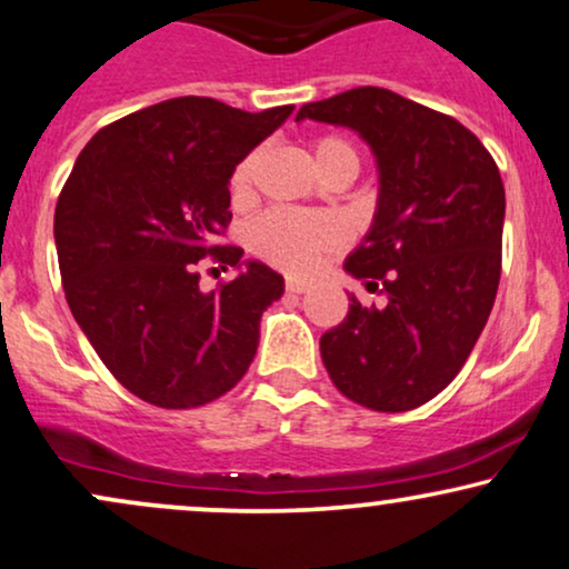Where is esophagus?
I'll return each mask as SVG.
<instances>
[{
    "mask_svg": "<svg viewBox=\"0 0 569 569\" xmlns=\"http://www.w3.org/2000/svg\"><path fill=\"white\" fill-rule=\"evenodd\" d=\"M307 289H310V286H307L305 280H297V278L286 280V291H289V293H305Z\"/></svg>",
    "mask_w": 569,
    "mask_h": 569,
    "instance_id": "esophagus-1",
    "label": "esophagus"
}]
</instances>
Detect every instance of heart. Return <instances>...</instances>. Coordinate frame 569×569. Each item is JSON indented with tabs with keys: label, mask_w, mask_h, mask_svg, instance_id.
Instances as JSON below:
<instances>
[{
	"label": "heart",
	"mask_w": 569,
	"mask_h": 569,
	"mask_svg": "<svg viewBox=\"0 0 569 569\" xmlns=\"http://www.w3.org/2000/svg\"><path fill=\"white\" fill-rule=\"evenodd\" d=\"M315 161L326 177L350 169L358 174L360 153L350 140L337 134H323L312 142ZM262 153L251 150L236 163L230 174V196L232 201H246L254 188V177ZM347 232L345 224L331 214H305V211L272 209L254 219L249 228V249L259 259L280 267V270L293 272V276H307L318 267L320 257L328 251H337L345 246Z\"/></svg>",
	"instance_id": "heart-1"
}]
</instances>
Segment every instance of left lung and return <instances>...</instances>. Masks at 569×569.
Masks as SVG:
<instances>
[{
  "label": "left lung",
  "instance_id": "left-lung-1",
  "mask_svg": "<svg viewBox=\"0 0 569 569\" xmlns=\"http://www.w3.org/2000/svg\"><path fill=\"white\" fill-rule=\"evenodd\" d=\"M305 119L355 129L379 167L371 230L345 270L385 305L350 297L347 318L320 337V358L358 406L413 410L456 379L488 323L501 280V172L453 116L392 89L307 102Z\"/></svg>",
  "mask_w": 569,
  "mask_h": 569
}]
</instances>
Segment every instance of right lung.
I'll return each mask as SVG.
<instances>
[{
  "instance_id": "right-lung-1",
  "label": "right lung",
  "mask_w": 569,
  "mask_h": 569,
  "mask_svg": "<svg viewBox=\"0 0 569 569\" xmlns=\"http://www.w3.org/2000/svg\"><path fill=\"white\" fill-rule=\"evenodd\" d=\"M293 106L249 113L211 98L156 102L87 142L54 207L66 302L119 385L150 406L184 410L230 392L249 371L262 312L283 276L262 262L201 291L203 257L241 267L219 246L230 174Z\"/></svg>"
}]
</instances>
